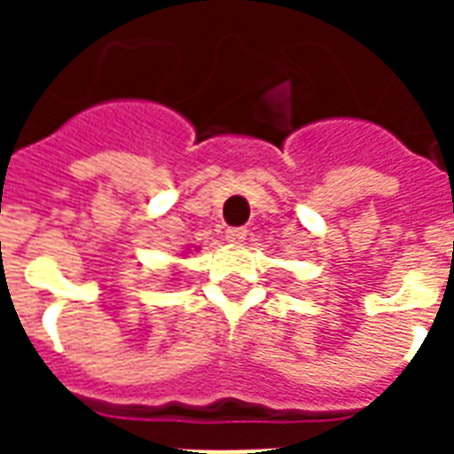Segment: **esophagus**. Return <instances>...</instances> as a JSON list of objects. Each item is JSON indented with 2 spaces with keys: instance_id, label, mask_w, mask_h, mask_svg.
<instances>
[{
  "instance_id": "34e87169",
  "label": "esophagus",
  "mask_w": 454,
  "mask_h": 454,
  "mask_svg": "<svg viewBox=\"0 0 454 454\" xmlns=\"http://www.w3.org/2000/svg\"><path fill=\"white\" fill-rule=\"evenodd\" d=\"M247 228H228L226 231V240L231 245H242V242L247 240Z\"/></svg>"
}]
</instances>
